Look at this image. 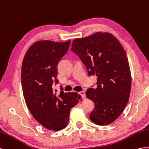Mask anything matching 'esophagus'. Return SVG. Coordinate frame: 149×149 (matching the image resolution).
<instances>
[{
    "instance_id": "esophagus-1",
    "label": "esophagus",
    "mask_w": 149,
    "mask_h": 149,
    "mask_svg": "<svg viewBox=\"0 0 149 149\" xmlns=\"http://www.w3.org/2000/svg\"><path fill=\"white\" fill-rule=\"evenodd\" d=\"M79 94L82 97V99H85V98H86V93H85V92H84V91L80 92L79 93Z\"/></svg>"
}]
</instances>
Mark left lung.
<instances>
[{
	"mask_svg": "<svg viewBox=\"0 0 149 149\" xmlns=\"http://www.w3.org/2000/svg\"><path fill=\"white\" fill-rule=\"evenodd\" d=\"M71 50L86 65L88 76L96 75L97 87L86 92L94 103L90 119L99 125L111 124L129 101L131 74L125 51L116 37L96 32L74 40Z\"/></svg>",
	"mask_w": 149,
	"mask_h": 149,
	"instance_id": "obj_1",
	"label": "left lung"
}]
</instances>
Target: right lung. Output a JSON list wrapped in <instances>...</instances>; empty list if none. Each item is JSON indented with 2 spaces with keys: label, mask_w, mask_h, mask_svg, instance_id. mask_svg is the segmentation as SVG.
Segmentation results:
<instances>
[{
  "label": "right lung",
  "mask_w": 149,
  "mask_h": 149,
  "mask_svg": "<svg viewBox=\"0 0 149 149\" xmlns=\"http://www.w3.org/2000/svg\"><path fill=\"white\" fill-rule=\"evenodd\" d=\"M70 42H36L29 48L22 62L21 81L25 102L33 118L49 130L65 128L71 109L80 98L77 92H64L62 86L60 93L54 88V84L58 83V62Z\"/></svg>",
  "instance_id": "add662e5"
}]
</instances>
